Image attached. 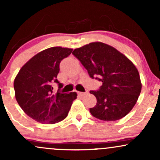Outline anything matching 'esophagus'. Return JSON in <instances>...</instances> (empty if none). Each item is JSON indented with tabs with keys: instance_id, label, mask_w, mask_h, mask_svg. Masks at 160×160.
<instances>
[{
	"instance_id": "34e87169",
	"label": "esophagus",
	"mask_w": 160,
	"mask_h": 160,
	"mask_svg": "<svg viewBox=\"0 0 160 160\" xmlns=\"http://www.w3.org/2000/svg\"><path fill=\"white\" fill-rule=\"evenodd\" d=\"M78 93L80 96H84V95H86V94H87V92H78Z\"/></svg>"
}]
</instances>
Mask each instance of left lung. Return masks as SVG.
Wrapping results in <instances>:
<instances>
[{
    "instance_id": "obj_1",
    "label": "left lung",
    "mask_w": 160,
    "mask_h": 160,
    "mask_svg": "<svg viewBox=\"0 0 160 160\" xmlns=\"http://www.w3.org/2000/svg\"><path fill=\"white\" fill-rule=\"evenodd\" d=\"M72 54L87 70L90 78L102 82L100 89L90 91L97 99L91 114L104 121H115L132 111L141 91L135 65L111 46L93 42L75 49Z\"/></svg>"
}]
</instances>
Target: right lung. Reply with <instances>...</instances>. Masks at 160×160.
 Returning a JSON list of instances; mask_svg holds the SVG:
<instances>
[{"mask_svg":"<svg viewBox=\"0 0 160 160\" xmlns=\"http://www.w3.org/2000/svg\"><path fill=\"white\" fill-rule=\"evenodd\" d=\"M72 49L50 47L33 56L19 70L14 80L15 96L26 114L40 123L54 124L66 118L77 93L54 94L59 64L72 52Z\"/></svg>","mask_w":160,"mask_h":160,"instance_id":"1","label":"right lung"}]
</instances>
